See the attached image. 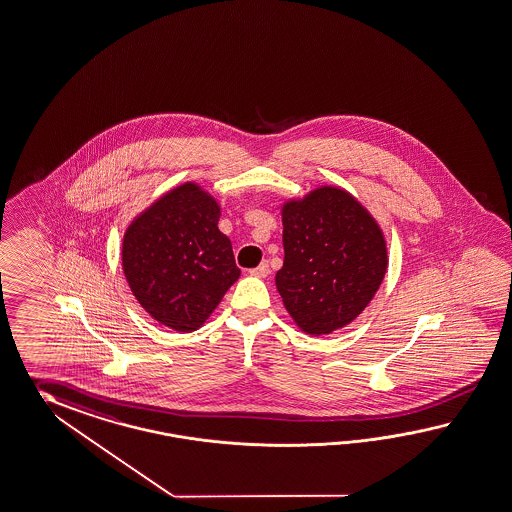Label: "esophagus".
I'll list each match as a JSON object with an SVG mask.
<instances>
[{
	"label": "esophagus",
	"instance_id": "34e87169",
	"mask_svg": "<svg viewBox=\"0 0 512 512\" xmlns=\"http://www.w3.org/2000/svg\"><path fill=\"white\" fill-rule=\"evenodd\" d=\"M250 274L255 275V277H266V275L270 274V266H268V262H261L257 268L250 270Z\"/></svg>",
	"mask_w": 512,
	"mask_h": 512
}]
</instances>
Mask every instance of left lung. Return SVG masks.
<instances>
[{
  "mask_svg": "<svg viewBox=\"0 0 512 512\" xmlns=\"http://www.w3.org/2000/svg\"><path fill=\"white\" fill-rule=\"evenodd\" d=\"M281 216L285 261L275 287L294 324L311 337L351 324L387 274L383 229L348 190L329 185L285 201Z\"/></svg>",
  "mask_w": 512,
  "mask_h": 512,
  "instance_id": "1",
  "label": "left lung"
}]
</instances>
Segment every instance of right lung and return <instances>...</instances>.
Here are the masks:
<instances>
[{"instance_id":"obj_1","label":"right lung","mask_w":512,"mask_h":512,"mask_svg":"<svg viewBox=\"0 0 512 512\" xmlns=\"http://www.w3.org/2000/svg\"><path fill=\"white\" fill-rule=\"evenodd\" d=\"M220 205L187 181L133 218L122 240L127 285L153 320L179 333L200 329L240 277Z\"/></svg>"}]
</instances>
